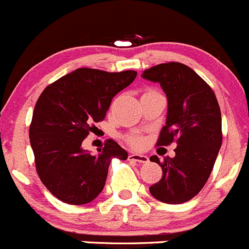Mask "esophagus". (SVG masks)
<instances>
[{
    "label": "esophagus",
    "mask_w": 249,
    "mask_h": 249,
    "mask_svg": "<svg viewBox=\"0 0 249 249\" xmlns=\"http://www.w3.org/2000/svg\"><path fill=\"white\" fill-rule=\"evenodd\" d=\"M128 160H130V161L139 162V163H147V162H149V157L145 156V155H140V154H129Z\"/></svg>",
    "instance_id": "34e87169"
}]
</instances>
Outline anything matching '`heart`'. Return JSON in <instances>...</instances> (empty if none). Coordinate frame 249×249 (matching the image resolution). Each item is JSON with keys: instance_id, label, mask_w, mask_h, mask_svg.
Returning a JSON list of instances; mask_svg holds the SVG:
<instances>
[{"instance_id": "b5f03b06", "label": "heart", "mask_w": 249, "mask_h": 249, "mask_svg": "<svg viewBox=\"0 0 249 249\" xmlns=\"http://www.w3.org/2000/svg\"><path fill=\"white\" fill-rule=\"evenodd\" d=\"M129 142L133 145V146H139L142 144V139L139 137H130Z\"/></svg>"}]
</instances>
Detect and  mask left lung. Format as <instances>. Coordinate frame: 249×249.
<instances>
[{"instance_id":"obj_1","label":"left lung","mask_w":249,"mask_h":249,"mask_svg":"<svg viewBox=\"0 0 249 249\" xmlns=\"http://www.w3.org/2000/svg\"><path fill=\"white\" fill-rule=\"evenodd\" d=\"M142 78L160 83L166 93V124L157 145L177 142L176 156L163 162L150 157L162 168V178L150 186L161 202L177 205L195 197L207 183L221 146V114L215 94L189 66L166 63L145 70Z\"/></svg>"}]
</instances>
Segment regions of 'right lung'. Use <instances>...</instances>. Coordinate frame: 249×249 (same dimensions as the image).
<instances>
[{
  "mask_svg": "<svg viewBox=\"0 0 249 249\" xmlns=\"http://www.w3.org/2000/svg\"><path fill=\"white\" fill-rule=\"evenodd\" d=\"M137 71L107 72L81 68L44 88L30 124L36 171L58 200L86 205L103 191L112 159L128 154L109 139L97 155L82 147L94 125L103 121L112 98L130 85Z\"/></svg>",
  "mask_w": 249,
  "mask_h": 249,
  "instance_id": "1",
  "label": "right lung"
}]
</instances>
